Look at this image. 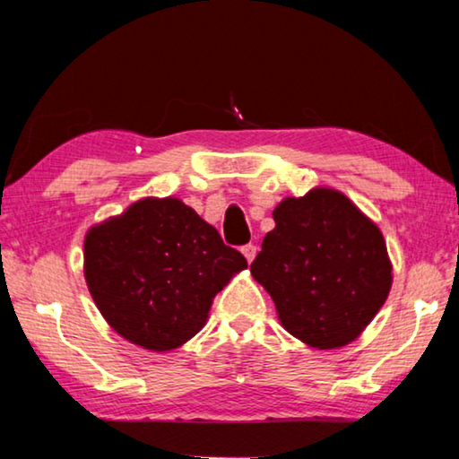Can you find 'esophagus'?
I'll return each instance as SVG.
<instances>
[{
	"label": "esophagus",
	"mask_w": 459,
	"mask_h": 459,
	"mask_svg": "<svg viewBox=\"0 0 459 459\" xmlns=\"http://www.w3.org/2000/svg\"><path fill=\"white\" fill-rule=\"evenodd\" d=\"M243 251V255H245V259H247V262L251 264L253 259H255V255H257V247L253 243H249V245H245V247L241 249Z\"/></svg>",
	"instance_id": "obj_1"
}]
</instances>
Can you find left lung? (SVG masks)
Masks as SVG:
<instances>
[{"label": "left lung", "mask_w": 459, "mask_h": 459, "mask_svg": "<svg viewBox=\"0 0 459 459\" xmlns=\"http://www.w3.org/2000/svg\"><path fill=\"white\" fill-rule=\"evenodd\" d=\"M251 276L282 327L317 351L351 344L385 303L392 262L371 218L338 189L316 187L273 208Z\"/></svg>", "instance_id": "obj_1"}]
</instances>
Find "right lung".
Returning <instances> with one entry per match:
<instances>
[{"mask_svg":"<svg viewBox=\"0 0 459 459\" xmlns=\"http://www.w3.org/2000/svg\"><path fill=\"white\" fill-rule=\"evenodd\" d=\"M245 268L247 259L177 197H143L84 238V278L100 316L152 352L194 338L212 300Z\"/></svg>","mask_w":459,"mask_h":459,"instance_id":"obj_1","label":"right lung"}]
</instances>
